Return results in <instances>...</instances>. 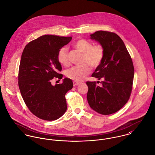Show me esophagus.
I'll use <instances>...</instances> for the list:
<instances>
[{
  "label": "esophagus",
  "instance_id": "obj_1",
  "mask_svg": "<svg viewBox=\"0 0 155 155\" xmlns=\"http://www.w3.org/2000/svg\"><path fill=\"white\" fill-rule=\"evenodd\" d=\"M80 84H81L80 82H78L77 81H73V85H74V86H78V85H79Z\"/></svg>",
  "mask_w": 155,
  "mask_h": 155
}]
</instances>
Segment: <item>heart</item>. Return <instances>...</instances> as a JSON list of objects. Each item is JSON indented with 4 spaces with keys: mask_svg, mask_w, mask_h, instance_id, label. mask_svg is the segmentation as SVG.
<instances>
[{
    "mask_svg": "<svg viewBox=\"0 0 155 155\" xmlns=\"http://www.w3.org/2000/svg\"><path fill=\"white\" fill-rule=\"evenodd\" d=\"M74 47L83 53L82 57L83 64L75 66L66 71V75L68 78L73 81L81 82L90 73V65L93 68H96L100 65L104 56V50L102 45H92V42L84 39L78 40L74 43ZM57 59L58 62L64 66H68L70 64L69 51L67 47H62L59 50Z\"/></svg>",
    "mask_w": 155,
    "mask_h": 155,
    "instance_id": "heart-1",
    "label": "heart"
}]
</instances>
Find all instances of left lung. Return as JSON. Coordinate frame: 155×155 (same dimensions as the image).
I'll use <instances>...</instances> for the list:
<instances>
[{
	"mask_svg": "<svg viewBox=\"0 0 155 155\" xmlns=\"http://www.w3.org/2000/svg\"><path fill=\"white\" fill-rule=\"evenodd\" d=\"M90 36L102 46L104 56L92 74L102 79V86L95 82H87V100L95 111L111 114L122 108L130 98L134 74L132 59L123 41L115 33L98 31Z\"/></svg>",
	"mask_w": 155,
	"mask_h": 155,
	"instance_id": "1",
	"label": "left lung"
}]
</instances>
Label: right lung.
<instances>
[{
    "instance_id": "right-lung-1",
    "label": "right lung",
    "mask_w": 155,
    "mask_h": 155,
    "mask_svg": "<svg viewBox=\"0 0 155 155\" xmlns=\"http://www.w3.org/2000/svg\"><path fill=\"white\" fill-rule=\"evenodd\" d=\"M71 37L45 35L25 47L18 73V85L29 111L40 119L53 121L60 118L67 110L65 95L73 87L71 79L61 84H51L54 78L61 79V64L57 55Z\"/></svg>"
}]
</instances>
